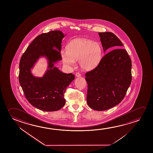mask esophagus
Returning <instances> with one entry per match:
<instances>
[{
  "label": "esophagus",
  "instance_id": "34e87169",
  "mask_svg": "<svg viewBox=\"0 0 153 153\" xmlns=\"http://www.w3.org/2000/svg\"><path fill=\"white\" fill-rule=\"evenodd\" d=\"M75 76L76 77H79L81 76V75H80V74L79 73H76Z\"/></svg>",
  "mask_w": 153,
  "mask_h": 153
}]
</instances>
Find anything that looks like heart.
Listing matches in <instances>:
<instances>
[{
  "mask_svg": "<svg viewBox=\"0 0 153 153\" xmlns=\"http://www.w3.org/2000/svg\"><path fill=\"white\" fill-rule=\"evenodd\" d=\"M61 58L64 65L74 66L79 60L81 68L91 71L97 67L101 61L102 48L97 42L86 39H76L67 46V49L61 50Z\"/></svg>",
  "mask_w": 153,
  "mask_h": 153,
  "instance_id": "b5f03b06",
  "label": "heart"
}]
</instances>
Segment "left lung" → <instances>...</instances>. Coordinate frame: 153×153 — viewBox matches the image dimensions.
<instances>
[{
	"mask_svg": "<svg viewBox=\"0 0 153 153\" xmlns=\"http://www.w3.org/2000/svg\"><path fill=\"white\" fill-rule=\"evenodd\" d=\"M104 51L123 45L112 32H100ZM131 60L126 50L118 48L102 58L98 66L85 74L87 102L91 108L104 111L113 108L124 99L131 82Z\"/></svg>",
	"mask_w": 153,
	"mask_h": 153,
	"instance_id": "8db88e82",
	"label": "left lung"
}]
</instances>
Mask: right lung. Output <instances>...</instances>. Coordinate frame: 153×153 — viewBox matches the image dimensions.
I'll use <instances>...</instances> for the list:
<instances>
[{"mask_svg": "<svg viewBox=\"0 0 153 153\" xmlns=\"http://www.w3.org/2000/svg\"><path fill=\"white\" fill-rule=\"evenodd\" d=\"M64 33L50 31L38 35L22 55L19 62V82L28 102L36 108L44 111H56L65 104L64 94L66 88L74 80L72 73H62L54 67L61 60V42ZM55 47L58 51L54 50ZM48 60L46 73L42 78L34 76L30 69L40 56Z\"/></svg>", "mask_w": 153, "mask_h": 153, "instance_id": "obj_1", "label": "right lung"}]
</instances>
